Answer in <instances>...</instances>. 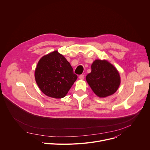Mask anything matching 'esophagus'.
Returning a JSON list of instances; mask_svg holds the SVG:
<instances>
[{
  "label": "esophagus",
  "instance_id": "esophagus-1",
  "mask_svg": "<svg viewBox=\"0 0 150 150\" xmlns=\"http://www.w3.org/2000/svg\"><path fill=\"white\" fill-rule=\"evenodd\" d=\"M79 78L80 79H84V75H83V74L80 75L79 76Z\"/></svg>",
  "mask_w": 150,
  "mask_h": 150
}]
</instances>
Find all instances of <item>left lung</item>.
Here are the masks:
<instances>
[{
	"instance_id": "8db88e82",
	"label": "left lung",
	"mask_w": 150,
	"mask_h": 150,
	"mask_svg": "<svg viewBox=\"0 0 150 150\" xmlns=\"http://www.w3.org/2000/svg\"><path fill=\"white\" fill-rule=\"evenodd\" d=\"M86 80L93 92L99 97L113 94L120 83V77L116 68L105 60L97 59L91 65V72Z\"/></svg>"
}]
</instances>
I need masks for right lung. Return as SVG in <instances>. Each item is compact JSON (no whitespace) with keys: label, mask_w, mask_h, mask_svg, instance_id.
<instances>
[{"label":"right lung","mask_w":150,"mask_h":150,"mask_svg":"<svg viewBox=\"0 0 150 150\" xmlns=\"http://www.w3.org/2000/svg\"><path fill=\"white\" fill-rule=\"evenodd\" d=\"M78 76L69 62L57 50L42 57L35 70V79L41 91L47 96L65 97Z\"/></svg>","instance_id":"right-lung-1"}]
</instances>
